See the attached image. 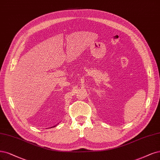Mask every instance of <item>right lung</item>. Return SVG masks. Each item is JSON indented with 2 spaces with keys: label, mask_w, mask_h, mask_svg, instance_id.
<instances>
[{
  "label": "right lung",
  "mask_w": 160,
  "mask_h": 160,
  "mask_svg": "<svg viewBox=\"0 0 160 160\" xmlns=\"http://www.w3.org/2000/svg\"><path fill=\"white\" fill-rule=\"evenodd\" d=\"M56 125H55V126H53V127H56ZM53 127H51V128H53Z\"/></svg>",
  "instance_id": "add662e5"
}]
</instances>
